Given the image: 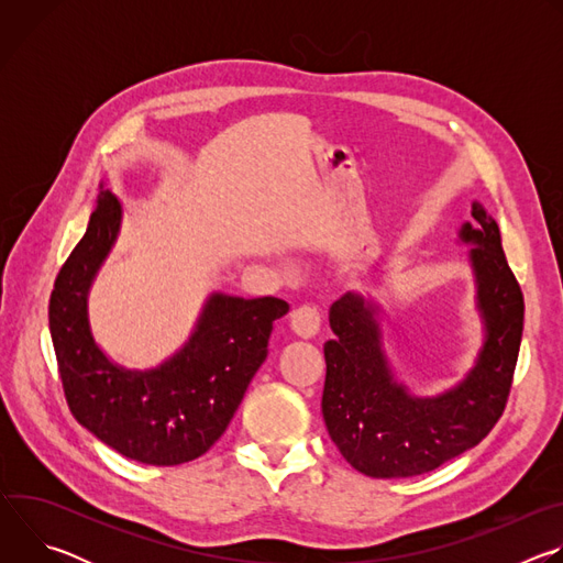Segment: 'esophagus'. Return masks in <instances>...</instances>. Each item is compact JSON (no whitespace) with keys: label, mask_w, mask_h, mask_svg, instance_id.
<instances>
[{"label":"esophagus","mask_w":563,"mask_h":563,"mask_svg":"<svg viewBox=\"0 0 563 563\" xmlns=\"http://www.w3.org/2000/svg\"><path fill=\"white\" fill-rule=\"evenodd\" d=\"M291 330L300 339H313L320 330V311L313 305H302L291 313Z\"/></svg>","instance_id":"obj_1"}]
</instances>
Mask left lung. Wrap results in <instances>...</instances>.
I'll return each instance as SVG.
<instances>
[{
  "mask_svg": "<svg viewBox=\"0 0 563 563\" xmlns=\"http://www.w3.org/2000/svg\"><path fill=\"white\" fill-rule=\"evenodd\" d=\"M474 227L461 229L470 252L486 345L463 383L437 398H415L398 385L380 350L376 309L356 294L330 309L336 334L325 343L323 419L345 461L376 478L430 472L484 441L501 419L523 332V291L501 247L499 224L478 202Z\"/></svg>",
  "mask_w": 563,
  "mask_h": 563,
  "instance_id": "8db88e82",
  "label": "left lung"
}]
</instances>
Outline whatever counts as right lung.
Segmentation results:
<instances>
[{
  "label": "right lung",
  "mask_w": 563,
  "mask_h": 563,
  "mask_svg": "<svg viewBox=\"0 0 563 563\" xmlns=\"http://www.w3.org/2000/svg\"><path fill=\"white\" fill-rule=\"evenodd\" d=\"M120 227V202L100 189L87 233L62 265L48 328L70 415L120 454L148 465L202 456L227 430L250 380L267 358L280 298L216 294L196 334L172 361L151 372L113 365L93 343L87 291Z\"/></svg>",
  "instance_id": "1"
}]
</instances>
